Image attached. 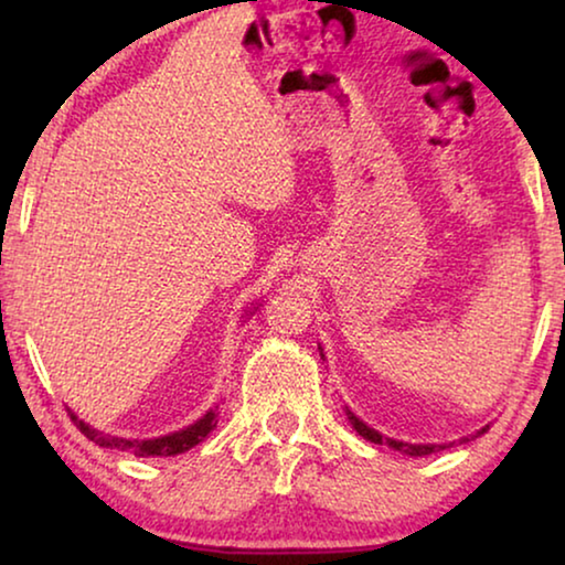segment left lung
I'll return each instance as SVG.
<instances>
[{
	"label": "left lung",
	"instance_id": "1",
	"mask_svg": "<svg viewBox=\"0 0 565 565\" xmlns=\"http://www.w3.org/2000/svg\"><path fill=\"white\" fill-rule=\"evenodd\" d=\"M321 350V347H319ZM323 358V354H321ZM347 416H350V422H352V427L358 429V435H362L365 439H370V443H375V445H388V447H393V450H398V452H404V455H412V458H422V455H431V452H437V450H445V447H450V445H412V443H401V439H393V437H385V435H381V431L377 429H373V427H367L365 422L362 419H358V416H354L350 408H347ZM489 429V427H483V429H478L473 437H478V435H483V431ZM468 439V437H466Z\"/></svg>",
	"mask_w": 565,
	"mask_h": 565
}]
</instances>
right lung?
I'll return each mask as SVG.
<instances>
[{"label": "right lung", "instance_id": "1", "mask_svg": "<svg viewBox=\"0 0 565 565\" xmlns=\"http://www.w3.org/2000/svg\"><path fill=\"white\" fill-rule=\"evenodd\" d=\"M215 408H211L205 416H200V419L195 424H190V427L172 431V435H164V437H153V439H126V437L103 435V431L92 429L89 424H84L76 414H72V412L68 414H72V422L79 427L82 435L92 439V443L99 447L126 450V452L138 455V458H169V455H180L184 450H190V447L200 445L207 435H211V431L215 429V424H218V414H215Z\"/></svg>", "mask_w": 565, "mask_h": 565}]
</instances>
